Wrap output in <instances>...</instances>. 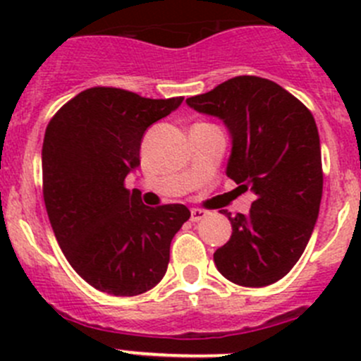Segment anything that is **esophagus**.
I'll return each instance as SVG.
<instances>
[{
  "label": "esophagus",
  "instance_id": "esophagus-1",
  "mask_svg": "<svg viewBox=\"0 0 361 361\" xmlns=\"http://www.w3.org/2000/svg\"><path fill=\"white\" fill-rule=\"evenodd\" d=\"M207 216V211L204 209H199V207H192L190 209V220L192 221H199L202 220V218Z\"/></svg>",
  "mask_w": 361,
  "mask_h": 361
}]
</instances>
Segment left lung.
<instances>
[{"label":"left lung","instance_id":"1","mask_svg":"<svg viewBox=\"0 0 361 361\" xmlns=\"http://www.w3.org/2000/svg\"><path fill=\"white\" fill-rule=\"evenodd\" d=\"M187 104L224 122L232 145L225 173L255 195L248 214L224 211L232 235L214 251V265L235 285H272L292 271L318 220L323 173L314 116L258 76H235Z\"/></svg>","mask_w":361,"mask_h":361}]
</instances>
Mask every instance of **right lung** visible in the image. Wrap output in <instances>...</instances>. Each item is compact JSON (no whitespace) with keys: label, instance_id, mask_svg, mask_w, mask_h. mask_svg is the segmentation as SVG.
Listing matches in <instances>:
<instances>
[{"label":"right lung","instance_id":"right-lung-1","mask_svg":"<svg viewBox=\"0 0 361 361\" xmlns=\"http://www.w3.org/2000/svg\"><path fill=\"white\" fill-rule=\"evenodd\" d=\"M183 97L148 99L92 87L68 101L43 137V199L50 225L76 274L116 297L148 292L164 278L174 234L190 218L183 204L148 207L123 181L140 166L152 123Z\"/></svg>","mask_w":361,"mask_h":361}]
</instances>
